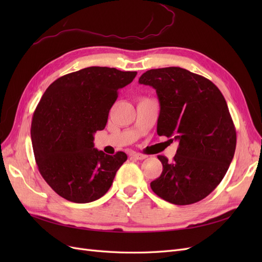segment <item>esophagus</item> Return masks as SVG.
<instances>
[{"instance_id":"obj_1","label":"esophagus","mask_w":262,"mask_h":262,"mask_svg":"<svg viewBox=\"0 0 262 262\" xmlns=\"http://www.w3.org/2000/svg\"><path fill=\"white\" fill-rule=\"evenodd\" d=\"M131 156H133L134 158H137V160H145V158L147 157V155H145V154H141V153H136V152H133V153H131Z\"/></svg>"}]
</instances>
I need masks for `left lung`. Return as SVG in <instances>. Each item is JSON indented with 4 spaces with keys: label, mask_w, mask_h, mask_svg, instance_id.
Listing matches in <instances>:
<instances>
[{
    "label": "left lung",
    "mask_w": 262,
    "mask_h": 262,
    "mask_svg": "<svg viewBox=\"0 0 262 262\" xmlns=\"http://www.w3.org/2000/svg\"><path fill=\"white\" fill-rule=\"evenodd\" d=\"M139 83L156 90L158 136L179 143L171 162L157 156L163 171L150 188L177 205L204 199L224 178L236 148V129L224 96L208 78L177 67L148 70Z\"/></svg>",
    "instance_id": "1"
}]
</instances>
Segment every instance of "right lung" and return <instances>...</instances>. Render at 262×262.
Returning <instances> with one entry per match:
<instances>
[{
    "label": "right lung",
    "mask_w": 262,
    "mask_h": 262,
    "mask_svg": "<svg viewBox=\"0 0 262 262\" xmlns=\"http://www.w3.org/2000/svg\"><path fill=\"white\" fill-rule=\"evenodd\" d=\"M137 72L90 67L55 80L37 105L31 142L39 172L68 201L89 203L112 187L125 153L94 148V133L104 130L118 91Z\"/></svg>",
    "instance_id": "obj_1"
}]
</instances>
